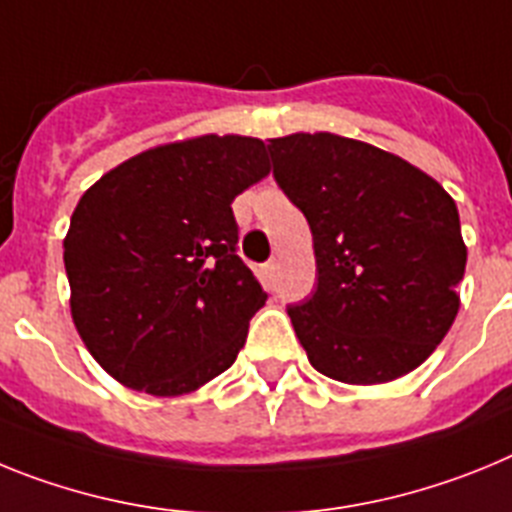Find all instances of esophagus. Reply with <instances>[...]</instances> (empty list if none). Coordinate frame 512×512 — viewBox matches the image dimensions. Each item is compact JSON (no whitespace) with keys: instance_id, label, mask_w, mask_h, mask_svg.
Segmentation results:
<instances>
[{"instance_id":"34e87169","label":"esophagus","mask_w":512,"mask_h":512,"mask_svg":"<svg viewBox=\"0 0 512 512\" xmlns=\"http://www.w3.org/2000/svg\"><path fill=\"white\" fill-rule=\"evenodd\" d=\"M278 268H281V262L275 260H268L265 262V265H262V273H265V278H268V281H275V275H278Z\"/></svg>"}]
</instances>
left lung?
Returning a JSON list of instances; mask_svg holds the SVG:
<instances>
[{"mask_svg": "<svg viewBox=\"0 0 512 512\" xmlns=\"http://www.w3.org/2000/svg\"><path fill=\"white\" fill-rule=\"evenodd\" d=\"M278 188L309 221L317 286L288 306L319 373L384 384L415 371L451 330L466 244L430 175L335 133L270 139Z\"/></svg>", "mask_w": 512, "mask_h": 512, "instance_id": "8db88e82", "label": "left lung"}]
</instances>
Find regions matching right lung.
<instances>
[{
	"label": "right lung",
	"instance_id": "obj_1",
	"mask_svg": "<svg viewBox=\"0 0 512 512\" xmlns=\"http://www.w3.org/2000/svg\"><path fill=\"white\" fill-rule=\"evenodd\" d=\"M270 172L250 136L141 151L79 198L64 239L71 319L123 386L177 397L216 379L265 306L231 201Z\"/></svg>",
	"mask_w": 512,
	"mask_h": 512
}]
</instances>
